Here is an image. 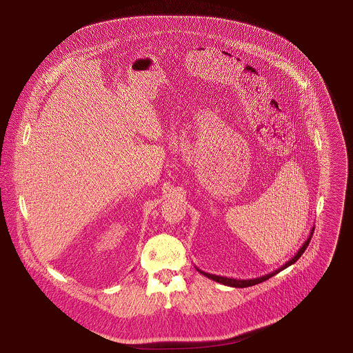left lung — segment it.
Here are the masks:
<instances>
[{
	"instance_id": "8db88e82",
	"label": "left lung",
	"mask_w": 353,
	"mask_h": 353,
	"mask_svg": "<svg viewBox=\"0 0 353 353\" xmlns=\"http://www.w3.org/2000/svg\"><path fill=\"white\" fill-rule=\"evenodd\" d=\"M313 232H314V228L312 229V232H310L307 240L303 243V245H301V247L299 248L297 253H296L288 263H285L281 268H278V270H275V271H272V272H270V274H265V275H263V276H259V278H253V279H234V278H228V276H219V275L208 274V272H204V271L198 270L196 267H195V268H196V271H198L199 274H203L204 276H207V278H210V279H212V281H215V282H219V283H222V285H226V286H232V288H248V286H253V285H257V283H261V282L270 279V278L274 276L275 274H278V272H281L282 270H285V268L290 267L292 264H294V263L301 257V254L305 253V250L307 248V245H309V243H310V240H312Z\"/></svg>"
}]
</instances>
